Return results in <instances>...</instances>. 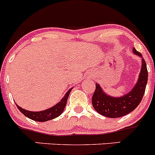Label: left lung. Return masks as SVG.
<instances>
[{
    "instance_id": "1",
    "label": "left lung",
    "mask_w": 155,
    "mask_h": 155,
    "mask_svg": "<svg viewBox=\"0 0 155 155\" xmlns=\"http://www.w3.org/2000/svg\"><path fill=\"white\" fill-rule=\"evenodd\" d=\"M135 54L141 58V67L135 86L129 92L121 97H113L105 93L99 84L92 97L94 110L101 115L109 118H118L126 116L133 111L141 103L148 82V70L145 59L140 52L132 48Z\"/></svg>"
}]
</instances>
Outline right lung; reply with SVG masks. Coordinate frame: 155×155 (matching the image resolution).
Returning <instances> with one entry per match:
<instances>
[{
    "mask_svg": "<svg viewBox=\"0 0 155 155\" xmlns=\"http://www.w3.org/2000/svg\"><path fill=\"white\" fill-rule=\"evenodd\" d=\"M72 89H73V87L70 88L69 91H68V92L64 94L63 98L61 99L58 104L54 105L53 107H50V108L47 109V110H42V111H29V110H25V109H23L22 107H19L17 104H16V105H17L19 110L24 116L29 118V119H32V120L34 121H37V122H46V121L55 119V118L59 116L63 113L66 104H67L68 96Z\"/></svg>",
    "mask_w": 155,
    "mask_h": 155,
    "instance_id": "1",
    "label": "right lung"
}]
</instances>
